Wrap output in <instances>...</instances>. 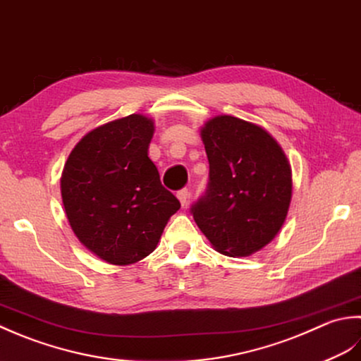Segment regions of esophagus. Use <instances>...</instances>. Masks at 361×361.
Here are the masks:
<instances>
[{
  "mask_svg": "<svg viewBox=\"0 0 361 361\" xmlns=\"http://www.w3.org/2000/svg\"><path fill=\"white\" fill-rule=\"evenodd\" d=\"M178 200L180 201L182 207L187 209L188 201H190V191H188V188H182L180 191H178Z\"/></svg>",
  "mask_w": 361,
  "mask_h": 361,
  "instance_id": "34e87169",
  "label": "esophagus"
}]
</instances>
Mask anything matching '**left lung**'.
<instances>
[{
  "label": "left lung",
  "mask_w": 361,
  "mask_h": 361,
  "mask_svg": "<svg viewBox=\"0 0 361 361\" xmlns=\"http://www.w3.org/2000/svg\"><path fill=\"white\" fill-rule=\"evenodd\" d=\"M209 187L191 213L212 247L247 257L276 238L288 215L291 166L276 138L255 123L213 116L201 128Z\"/></svg>",
  "instance_id": "1"
}]
</instances>
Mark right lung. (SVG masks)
<instances>
[{"label":"right lung","mask_w":361,"mask_h":361,"mask_svg":"<svg viewBox=\"0 0 361 361\" xmlns=\"http://www.w3.org/2000/svg\"><path fill=\"white\" fill-rule=\"evenodd\" d=\"M154 121L132 114L92 129L65 161L61 193L78 240L116 267L148 257L180 209L148 157Z\"/></svg>","instance_id":"add662e5"}]
</instances>
